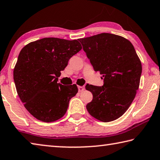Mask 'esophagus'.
Here are the masks:
<instances>
[{
    "instance_id": "1",
    "label": "esophagus",
    "mask_w": 160,
    "mask_h": 160,
    "mask_svg": "<svg viewBox=\"0 0 160 160\" xmlns=\"http://www.w3.org/2000/svg\"><path fill=\"white\" fill-rule=\"evenodd\" d=\"M78 92H83V91L85 90V88L83 87V86H78Z\"/></svg>"
}]
</instances>
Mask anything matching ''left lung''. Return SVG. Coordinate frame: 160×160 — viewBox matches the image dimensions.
<instances>
[{"instance_id":"1","label":"left lung","mask_w":160,"mask_h":160,"mask_svg":"<svg viewBox=\"0 0 160 160\" xmlns=\"http://www.w3.org/2000/svg\"><path fill=\"white\" fill-rule=\"evenodd\" d=\"M78 41L104 82L102 86H86L93 94L86 109L98 120L114 121L125 113L136 96L142 73L141 60L132 43L122 36L102 33Z\"/></svg>"}]
</instances>
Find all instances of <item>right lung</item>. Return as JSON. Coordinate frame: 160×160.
Returning <instances> with one entry per match:
<instances>
[{
    "mask_svg": "<svg viewBox=\"0 0 160 160\" xmlns=\"http://www.w3.org/2000/svg\"><path fill=\"white\" fill-rule=\"evenodd\" d=\"M82 48L77 40L43 38L21 50L14 68V82L21 101L36 119L52 122L66 113L78 88L58 83V77Z\"/></svg>",
    "mask_w": 160,
    "mask_h": 160,
    "instance_id": "right-lung-1",
    "label": "right lung"
}]
</instances>
